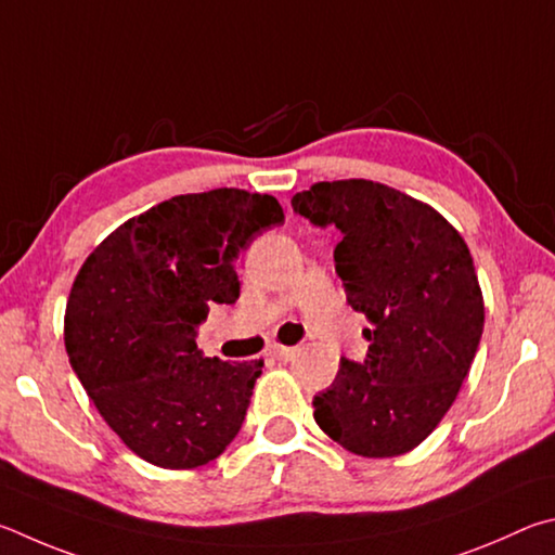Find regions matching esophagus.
<instances>
[{"label":"esophagus","instance_id":"1","mask_svg":"<svg viewBox=\"0 0 555 555\" xmlns=\"http://www.w3.org/2000/svg\"><path fill=\"white\" fill-rule=\"evenodd\" d=\"M295 353H297V348H287V346L272 348V358H278V361H293Z\"/></svg>","mask_w":555,"mask_h":555}]
</instances>
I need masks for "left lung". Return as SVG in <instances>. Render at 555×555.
I'll list each match as a JSON object with an SVG mask.
<instances>
[{"label":"left lung","mask_w":555,"mask_h":555,"mask_svg":"<svg viewBox=\"0 0 555 555\" xmlns=\"http://www.w3.org/2000/svg\"><path fill=\"white\" fill-rule=\"evenodd\" d=\"M293 209L341 231L336 272L371 322L365 361L341 358L314 397L317 424L365 459L416 449L451 410L480 346L485 305L468 246L429 204L373 180L317 182Z\"/></svg>","instance_id":"obj_1"}]
</instances>
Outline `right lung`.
Here are the masks:
<instances>
[{"mask_svg": "<svg viewBox=\"0 0 555 555\" xmlns=\"http://www.w3.org/2000/svg\"><path fill=\"white\" fill-rule=\"evenodd\" d=\"M285 221L270 194H178L112 231L77 272L65 351L114 434L143 461L190 470L227 451L262 361L204 358L197 326L233 305V260Z\"/></svg>", "mask_w": 555, "mask_h": 555, "instance_id": "right-lung-1", "label": "right lung"}]
</instances>
